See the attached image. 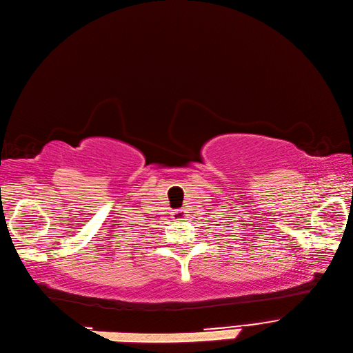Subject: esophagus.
Returning <instances> with one entry per match:
<instances>
[{"label":"esophagus","instance_id":"esophagus-1","mask_svg":"<svg viewBox=\"0 0 353 353\" xmlns=\"http://www.w3.org/2000/svg\"><path fill=\"white\" fill-rule=\"evenodd\" d=\"M173 218L176 221H185L188 218V212L185 209H177L173 212Z\"/></svg>","mask_w":353,"mask_h":353}]
</instances>
